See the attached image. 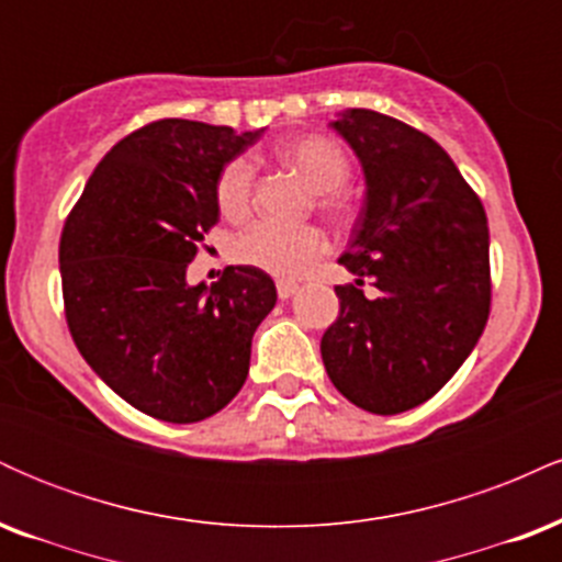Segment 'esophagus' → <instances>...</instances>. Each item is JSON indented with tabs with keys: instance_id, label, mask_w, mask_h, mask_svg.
I'll list each match as a JSON object with an SVG mask.
<instances>
[{
	"instance_id": "obj_1",
	"label": "esophagus",
	"mask_w": 562,
	"mask_h": 562,
	"mask_svg": "<svg viewBox=\"0 0 562 562\" xmlns=\"http://www.w3.org/2000/svg\"><path fill=\"white\" fill-rule=\"evenodd\" d=\"M295 290H299V285H295L293 280H277V295H280L282 301L290 299V295H293Z\"/></svg>"
}]
</instances>
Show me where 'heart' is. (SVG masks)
I'll return each instance as SVG.
<instances>
[{"label":"heart","instance_id":"1","mask_svg":"<svg viewBox=\"0 0 562 562\" xmlns=\"http://www.w3.org/2000/svg\"><path fill=\"white\" fill-rule=\"evenodd\" d=\"M274 158L293 169L314 190V205L333 222H348L357 214V200L346 190L351 158L346 147L325 134L290 137L274 147ZM256 190V169L250 158L237 156L222 166L216 177V209L227 222H243L250 214ZM327 237L319 227L282 229L274 224H250L232 240V261L274 277H295L319 261Z\"/></svg>","mask_w":562,"mask_h":562}]
</instances>
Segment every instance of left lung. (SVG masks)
I'll use <instances>...</instances> for the list:
<instances>
[{
	"label": "left lung",
	"instance_id": "left-lung-1",
	"mask_svg": "<svg viewBox=\"0 0 562 562\" xmlns=\"http://www.w3.org/2000/svg\"><path fill=\"white\" fill-rule=\"evenodd\" d=\"M333 128L362 160L367 198L338 259L357 282L335 288L322 362L348 402L398 415L436 396L486 327V211L447 150L404 121L351 108Z\"/></svg>",
	"mask_w": 562,
	"mask_h": 562
}]
</instances>
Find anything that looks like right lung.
Segmentation results:
<instances>
[{
	"label": "right lung",
	"instance_id": "1",
	"mask_svg": "<svg viewBox=\"0 0 562 562\" xmlns=\"http://www.w3.org/2000/svg\"><path fill=\"white\" fill-rule=\"evenodd\" d=\"M261 132L160 119L97 164L60 235L63 303L87 364L145 415L198 423L243 389L272 277L227 267L187 285L218 222L216 177Z\"/></svg>",
	"mask_w": 562,
	"mask_h": 562
}]
</instances>
